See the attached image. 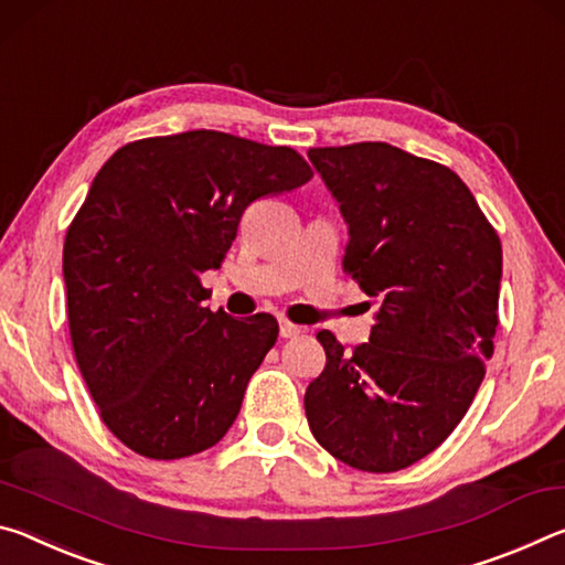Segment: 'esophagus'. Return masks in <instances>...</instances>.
I'll return each mask as SVG.
<instances>
[{"label": "esophagus", "mask_w": 565, "mask_h": 565, "mask_svg": "<svg viewBox=\"0 0 565 565\" xmlns=\"http://www.w3.org/2000/svg\"><path fill=\"white\" fill-rule=\"evenodd\" d=\"M302 332V328L300 326H295V322H290V320H280V335L282 338H298Z\"/></svg>", "instance_id": "obj_1"}]
</instances>
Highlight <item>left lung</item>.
<instances>
[{"mask_svg":"<svg viewBox=\"0 0 565 565\" xmlns=\"http://www.w3.org/2000/svg\"><path fill=\"white\" fill-rule=\"evenodd\" d=\"M308 157L348 222L345 273L377 310L370 343L353 353L318 332L328 360L305 391V415L330 456L393 473L436 450L483 383L501 239L446 164L387 142Z\"/></svg>","mask_w":565,"mask_h":565,"instance_id":"8db88e82","label":"left lung"}]
</instances>
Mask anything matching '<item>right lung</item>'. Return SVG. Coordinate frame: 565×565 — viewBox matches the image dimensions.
Here are the masks:
<instances>
[{
	"label": "right lung",
	"mask_w": 565,
	"mask_h": 565,
	"mask_svg": "<svg viewBox=\"0 0 565 565\" xmlns=\"http://www.w3.org/2000/svg\"><path fill=\"white\" fill-rule=\"evenodd\" d=\"M312 178L292 147L215 129L147 137L102 164L64 237L62 273L79 373L99 418L145 458L215 446L277 340L267 312H212L220 267L249 202Z\"/></svg>",
	"instance_id": "right-lung-1"
}]
</instances>
